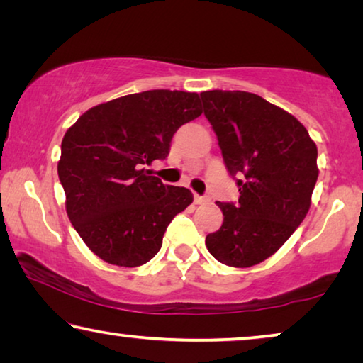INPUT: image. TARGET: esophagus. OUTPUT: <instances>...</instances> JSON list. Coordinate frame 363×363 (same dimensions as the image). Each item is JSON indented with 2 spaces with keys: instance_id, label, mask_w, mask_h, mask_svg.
<instances>
[{
  "instance_id": "obj_1",
  "label": "esophagus",
  "mask_w": 363,
  "mask_h": 363,
  "mask_svg": "<svg viewBox=\"0 0 363 363\" xmlns=\"http://www.w3.org/2000/svg\"><path fill=\"white\" fill-rule=\"evenodd\" d=\"M195 205H206L210 201V196H201V195H195L194 196Z\"/></svg>"
}]
</instances>
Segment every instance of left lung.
Segmentation results:
<instances>
[{
    "instance_id": "1",
    "label": "left lung",
    "mask_w": 363,
    "mask_h": 363,
    "mask_svg": "<svg viewBox=\"0 0 363 363\" xmlns=\"http://www.w3.org/2000/svg\"><path fill=\"white\" fill-rule=\"evenodd\" d=\"M200 97L240 192L235 205L218 201L224 220L206 235V248L225 266H256L309 211L318 177L317 145L303 123L261 96L214 89Z\"/></svg>"
}]
</instances>
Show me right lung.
I'll return each mask as SVG.
<instances>
[{"mask_svg": "<svg viewBox=\"0 0 363 363\" xmlns=\"http://www.w3.org/2000/svg\"><path fill=\"white\" fill-rule=\"evenodd\" d=\"M201 112L196 93L153 89L99 104L67 130L57 163L65 210L102 261L149 262L168 224L192 203L189 189L167 186L144 167L167 158L173 134Z\"/></svg>", "mask_w": 363, "mask_h": 363, "instance_id": "add662e5", "label": "right lung"}]
</instances>
